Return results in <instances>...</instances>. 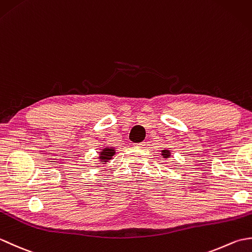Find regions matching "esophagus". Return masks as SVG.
I'll use <instances>...</instances> for the list:
<instances>
[{"mask_svg": "<svg viewBox=\"0 0 252 252\" xmlns=\"http://www.w3.org/2000/svg\"><path fill=\"white\" fill-rule=\"evenodd\" d=\"M145 145H146L145 142H142V143H138V144H134V146L137 147V148H143V147H145Z\"/></svg>", "mask_w": 252, "mask_h": 252, "instance_id": "34e87169", "label": "esophagus"}]
</instances>
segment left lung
Instances as JSON below:
<instances>
[{
	"instance_id": "8db88e82",
	"label": "left lung",
	"mask_w": 252,
	"mask_h": 252,
	"mask_svg": "<svg viewBox=\"0 0 252 252\" xmlns=\"http://www.w3.org/2000/svg\"><path fill=\"white\" fill-rule=\"evenodd\" d=\"M161 157L164 159H169L171 157V152L168 148H164L161 151Z\"/></svg>"
}]
</instances>
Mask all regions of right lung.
Masks as SVG:
<instances>
[{
	"mask_svg": "<svg viewBox=\"0 0 252 252\" xmlns=\"http://www.w3.org/2000/svg\"><path fill=\"white\" fill-rule=\"evenodd\" d=\"M116 147L112 146H105L101 148V151L98 153V164H107L115 156Z\"/></svg>",
	"mask_w": 252,
	"mask_h": 252,
	"instance_id": "1",
	"label": "right lung"
}]
</instances>
